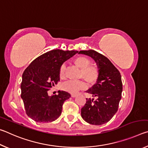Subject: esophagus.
I'll use <instances>...</instances> for the list:
<instances>
[{
    "instance_id": "esophagus-1",
    "label": "esophagus",
    "mask_w": 148,
    "mask_h": 148,
    "mask_svg": "<svg viewBox=\"0 0 148 148\" xmlns=\"http://www.w3.org/2000/svg\"><path fill=\"white\" fill-rule=\"evenodd\" d=\"M71 97H76V94H72L71 95Z\"/></svg>"
}]
</instances>
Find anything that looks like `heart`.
Masks as SVG:
<instances>
[{
    "label": "heart",
    "mask_w": 148,
    "mask_h": 148,
    "mask_svg": "<svg viewBox=\"0 0 148 148\" xmlns=\"http://www.w3.org/2000/svg\"><path fill=\"white\" fill-rule=\"evenodd\" d=\"M74 62L82 69L81 76L87 80L89 83H94L99 77V69L95 65L91 64V60L86 56H79L74 60ZM66 65L62 64L59 69V76L62 78L64 77ZM87 88V84L84 80H68L61 85L63 91L71 94H76L80 90Z\"/></svg>",
    "instance_id": "b5f03b06"
}]
</instances>
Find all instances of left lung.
<instances>
[{
	"label": "left lung",
	"instance_id": "8db88e82",
	"mask_svg": "<svg viewBox=\"0 0 148 148\" xmlns=\"http://www.w3.org/2000/svg\"><path fill=\"white\" fill-rule=\"evenodd\" d=\"M78 53L93 59L99 72L97 83L86 91L97 99H86V103L81 109L82 117L89 124H104L118 110L123 90L121 74L107 57L96 51L83 50Z\"/></svg>",
	"mask_w": 148,
	"mask_h": 148
}]
</instances>
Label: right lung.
<instances>
[{"instance_id":"right-lung-1","label":"right lung","mask_w":148,"mask_h":148,"mask_svg":"<svg viewBox=\"0 0 148 148\" xmlns=\"http://www.w3.org/2000/svg\"><path fill=\"white\" fill-rule=\"evenodd\" d=\"M77 51L53 49L41 55L25 70L21 84V94L27 116L38 123L53 121L61 116L64 102L71 95L59 91L49 96L47 91L60 80L59 69Z\"/></svg>"}]
</instances>
